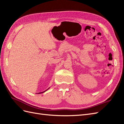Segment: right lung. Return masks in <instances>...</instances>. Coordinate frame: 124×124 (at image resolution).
I'll return each mask as SVG.
<instances>
[{"instance_id":"add662e5","label":"right lung","mask_w":124,"mask_h":124,"mask_svg":"<svg viewBox=\"0 0 124 124\" xmlns=\"http://www.w3.org/2000/svg\"><path fill=\"white\" fill-rule=\"evenodd\" d=\"M47 89H46V90H47ZM46 91H44V92H41V93H43V92H46Z\"/></svg>"}]
</instances>
